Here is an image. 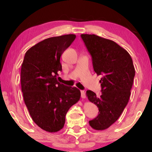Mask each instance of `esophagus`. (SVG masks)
<instances>
[{"mask_svg":"<svg viewBox=\"0 0 152 152\" xmlns=\"http://www.w3.org/2000/svg\"><path fill=\"white\" fill-rule=\"evenodd\" d=\"M81 97L82 99H85L86 98V92L83 91H81Z\"/></svg>","mask_w":152,"mask_h":152,"instance_id":"obj_1","label":"esophagus"}]
</instances>
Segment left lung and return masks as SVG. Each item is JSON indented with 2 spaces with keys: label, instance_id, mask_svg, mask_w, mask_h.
<instances>
[{
  "label": "left lung",
  "instance_id": "left-lung-1",
  "mask_svg": "<svg viewBox=\"0 0 152 152\" xmlns=\"http://www.w3.org/2000/svg\"><path fill=\"white\" fill-rule=\"evenodd\" d=\"M100 80L101 95L86 91L88 100L99 108V115L89 121L95 130H104L119 119L127 104L135 71L132 58L125 49L112 40L96 35L82 34Z\"/></svg>",
  "mask_w": 152,
  "mask_h": 152
}]
</instances>
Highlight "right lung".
Segmentation results:
<instances>
[{
  "label": "right lung",
  "instance_id": "1",
  "mask_svg": "<svg viewBox=\"0 0 152 152\" xmlns=\"http://www.w3.org/2000/svg\"><path fill=\"white\" fill-rule=\"evenodd\" d=\"M75 38L68 34L42 41L27 51L21 66L25 103L33 121L50 133L64 127L67 112L80 99L78 88L60 84L56 78L61 71V56Z\"/></svg>",
  "mask_w": 152,
  "mask_h": 152
}]
</instances>
